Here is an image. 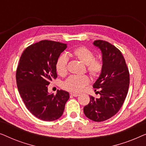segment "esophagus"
<instances>
[{
  "instance_id": "esophagus-1",
  "label": "esophagus",
  "mask_w": 146,
  "mask_h": 146,
  "mask_svg": "<svg viewBox=\"0 0 146 146\" xmlns=\"http://www.w3.org/2000/svg\"><path fill=\"white\" fill-rule=\"evenodd\" d=\"M70 95L74 97H78L80 96V94H75V93H71Z\"/></svg>"
}]
</instances>
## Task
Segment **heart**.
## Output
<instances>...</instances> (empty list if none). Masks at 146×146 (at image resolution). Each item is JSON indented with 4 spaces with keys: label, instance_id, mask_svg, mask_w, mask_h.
<instances>
[{
    "label": "heart",
    "instance_id": "1",
    "mask_svg": "<svg viewBox=\"0 0 146 146\" xmlns=\"http://www.w3.org/2000/svg\"><path fill=\"white\" fill-rule=\"evenodd\" d=\"M72 54L86 64L87 71L93 77L101 74L104 69V62L101 59L94 58V54L91 50L84 46L78 47L72 51ZM56 70L60 76H64L68 73V58L65 54L60 56L56 62ZM90 82L86 75H72L63 83V88L68 91L80 92Z\"/></svg>",
    "mask_w": 146,
    "mask_h": 146
}]
</instances>
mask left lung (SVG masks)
Returning <instances> with one entry per match:
<instances>
[{
    "instance_id": "left-lung-1",
    "label": "left lung",
    "mask_w": 146,
    "mask_h": 146,
    "mask_svg": "<svg viewBox=\"0 0 146 146\" xmlns=\"http://www.w3.org/2000/svg\"><path fill=\"white\" fill-rule=\"evenodd\" d=\"M93 44L102 53L103 71L93 85L94 88H100L101 96H91L84 112L88 118L99 122L113 116L122 106L128 92L129 73L122 54L115 46L102 40Z\"/></svg>"
}]
</instances>
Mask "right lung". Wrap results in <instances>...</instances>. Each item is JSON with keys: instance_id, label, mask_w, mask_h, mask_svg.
I'll list each match as a JSON object with an SVG mask.
<instances>
[{"instance_id": "add662e5", "label": "right lung", "mask_w": 146, "mask_h": 146, "mask_svg": "<svg viewBox=\"0 0 146 146\" xmlns=\"http://www.w3.org/2000/svg\"><path fill=\"white\" fill-rule=\"evenodd\" d=\"M66 47V44L44 40L28 46L20 58L16 72L18 90L27 108L41 120L60 117L70 98L61 90L56 95L48 92V86L57 78L56 62Z\"/></svg>"}]
</instances>
